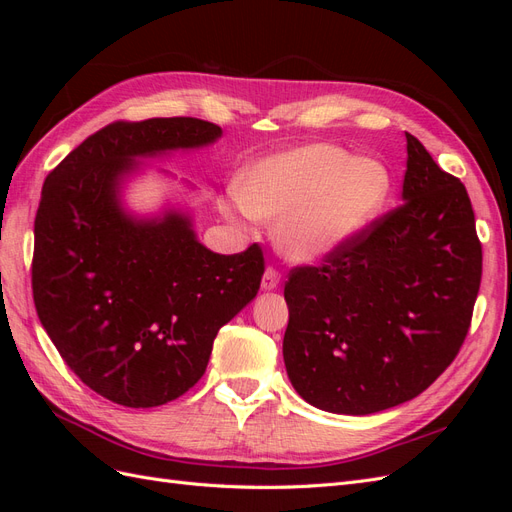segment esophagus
Returning a JSON list of instances; mask_svg holds the SVG:
<instances>
[{"label":"esophagus","mask_w":512,"mask_h":512,"mask_svg":"<svg viewBox=\"0 0 512 512\" xmlns=\"http://www.w3.org/2000/svg\"><path fill=\"white\" fill-rule=\"evenodd\" d=\"M280 286V271L275 267H267L265 275H262V290H275Z\"/></svg>","instance_id":"34e87169"}]
</instances>
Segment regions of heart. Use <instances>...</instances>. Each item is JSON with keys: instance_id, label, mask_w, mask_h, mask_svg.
I'll use <instances>...</instances> for the list:
<instances>
[{"instance_id": "1", "label": "heart", "mask_w": 512, "mask_h": 512, "mask_svg": "<svg viewBox=\"0 0 512 512\" xmlns=\"http://www.w3.org/2000/svg\"><path fill=\"white\" fill-rule=\"evenodd\" d=\"M378 160H354L342 147L316 143L260 160L241 177L237 198L258 220H280L275 241L292 260H318L374 222L391 194Z\"/></svg>"}]
</instances>
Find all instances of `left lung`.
I'll use <instances>...</instances> for the list:
<instances>
[{"label": "left lung", "mask_w": 512, "mask_h": 512, "mask_svg": "<svg viewBox=\"0 0 512 512\" xmlns=\"http://www.w3.org/2000/svg\"><path fill=\"white\" fill-rule=\"evenodd\" d=\"M404 203L318 265L288 273L284 363L307 404L374 414L455 361L483 275L470 196L406 132Z\"/></svg>", "instance_id": "8db88e82"}]
</instances>
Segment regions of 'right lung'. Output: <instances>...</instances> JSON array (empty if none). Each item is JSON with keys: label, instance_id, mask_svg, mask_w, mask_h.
<instances>
[{"label": "right lung", "instance_id": "right-lung-1", "mask_svg": "<svg viewBox=\"0 0 512 512\" xmlns=\"http://www.w3.org/2000/svg\"><path fill=\"white\" fill-rule=\"evenodd\" d=\"M220 134L196 117L113 121L42 185L36 312L64 363L113 404L153 408L188 393L205 374L215 335L258 294L265 273L258 243L213 254L183 215L134 222L117 203L132 158L200 147Z\"/></svg>", "mask_w": 512, "mask_h": 512}]
</instances>
